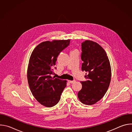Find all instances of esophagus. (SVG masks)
Segmentation results:
<instances>
[{"label":"esophagus","instance_id":"1","mask_svg":"<svg viewBox=\"0 0 132 132\" xmlns=\"http://www.w3.org/2000/svg\"><path fill=\"white\" fill-rule=\"evenodd\" d=\"M68 82H69V83H70V84H72V83H73L74 82H75V80H68Z\"/></svg>","mask_w":132,"mask_h":132}]
</instances>
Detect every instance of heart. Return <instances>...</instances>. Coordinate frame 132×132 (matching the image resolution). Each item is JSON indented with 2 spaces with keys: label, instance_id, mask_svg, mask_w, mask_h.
Listing matches in <instances>:
<instances>
[{
  "label": "heart",
  "instance_id": "b5f03b06",
  "mask_svg": "<svg viewBox=\"0 0 132 132\" xmlns=\"http://www.w3.org/2000/svg\"><path fill=\"white\" fill-rule=\"evenodd\" d=\"M76 51V50H73V51H71V52H72V51Z\"/></svg>",
  "mask_w": 132,
  "mask_h": 132
}]
</instances>
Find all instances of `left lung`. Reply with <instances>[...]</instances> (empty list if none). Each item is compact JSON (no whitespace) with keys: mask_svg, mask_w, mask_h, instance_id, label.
<instances>
[{"mask_svg":"<svg viewBox=\"0 0 132 132\" xmlns=\"http://www.w3.org/2000/svg\"><path fill=\"white\" fill-rule=\"evenodd\" d=\"M81 69L87 72L86 80L81 81V89L78 93L80 101L93 105L100 100L106 92L111 77V68L104 50L97 43L86 40L81 44Z\"/></svg>","mask_w":132,"mask_h":132,"instance_id":"left-lung-1","label":"left lung"}]
</instances>
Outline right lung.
Segmentation results:
<instances>
[{"label":"right lung","mask_w":132,"mask_h":132,"mask_svg":"<svg viewBox=\"0 0 132 132\" xmlns=\"http://www.w3.org/2000/svg\"><path fill=\"white\" fill-rule=\"evenodd\" d=\"M70 40H54L37 45L29 59L27 78L32 94L42 105L50 108L57 104L67 81L52 77L59 54Z\"/></svg>","instance_id":"add662e5"}]
</instances>
